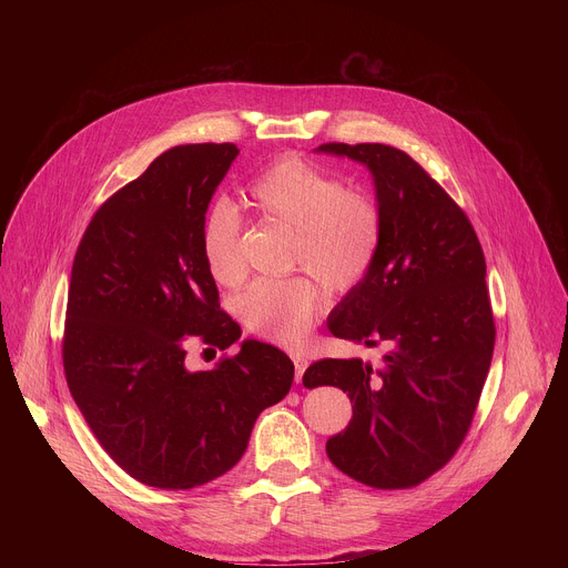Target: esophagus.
<instances>
[{"label": "esophagus", "mask_w": 568, "mask_h": 568, "mask_svg": "<svg viewBox=\"0 0 568 568\" xmlns=\"http://www.w3.org/2000/svg\"><path fill=\"white\" fill-rule=\"evenodd\" d=\"M292 359H294V368H296V382H301V379H303V373H305V368H307V359H305L303 355H294Z\"/></svg>", "instance_id": "34e87169"}]
</instances>
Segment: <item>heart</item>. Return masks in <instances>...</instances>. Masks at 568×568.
Instances as JSON below:
<instances>
[{
    "label": "heart",
    "mask_w": 568,
    "mask_h": 568,
    "mask_svg": "<svg viewBox=\"0 0 568 568\" xmlns=\"http://www.w3.org/2000/svg\"><path fill=\"white\" fill-rule=\"evenodd\" d=\"M256 206L272 220L294 229V265L310 270L337 292L353 290L371 272L382 242L377 200L303 159H281L250 186ZM242 215L235 202L217 197L204 211L200 250L220 285H237L245 276L240 254ZM321 303L312 276L254 281L237 298L245 326L281 346H298Z\"/></svg>",
    "instance_id": "b5f03b06"
}]
</instances>
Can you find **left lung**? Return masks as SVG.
<instances>
[{
  "label": "left lung",
  "mask_w": 568,
  "mask_h": 568,
  "mask_svg": "<svg viewBox=\"0 0 568 568\" xmlns=\"http://www.w3.org/2000/svg\"><path fill=\"white\" fill-rule=\"evenodd\" d=\"M364 164L382 209V242L366 278L331 312L335 337L388 344L382 368L321 359L303 386H339L353 420L328 458L377 490H404L460 447L488 377L495 318L485 258L463 209L407 152L384 143H323Z\"/></svg>",
  "instance_id": "8db88e82"
}]
</instances>
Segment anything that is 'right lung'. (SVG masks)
Here are the masks:
<instances>
[{"mask_svg": "<svg viewBox=\"0 0 568 568\" xmlns=\"http://www.w3.org/2000/svg\"><path fill=\"white\" fill-rule=\"evenodd\" d=\"M237 152L189 143L159 154L94 213L71 267L69 390L112 460L159 490L229 471L294 379L292 359L256 339L211 371L186 364L189 342L226 351L242 335L200 250L204 211Z\"/></svg>", "mask_w": 568, "mask_h": 568, "instance_id": "obj_1", "label": "right lung"}]
</instances>
